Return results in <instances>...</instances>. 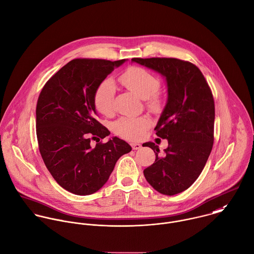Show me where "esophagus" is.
<instances>
[{
  "instance_id": "34e87169",
  "label": "esophagus",
  "mask_w": 254,
  "mask_h": 254,
  "mask_svg": "<svg viewBox=\"0 0 254 254\" xmlns=\"http://www.w3.org/2000/svg\"><path fill=\"white\" fill-rule=\"evenodd\" d=\"M130 145H131V147H132L133 150H137V149H139V148L141 147V145H140L139 143H136V142H131Z\"/></svg>"
}]
</instances>
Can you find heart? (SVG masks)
Wrapping results in <instances>:
<instances>
[{"mask_svg": "<svg viewBox=\"0 0 254 254\" xmlns=\"http://www.w3.org/2000/svg\"><path fill=\"white\" fill-rule=\"evenodd\" d=\"M119 80L130 92L144 99L147 108L155 110L160 106L161 98L157 93L160 88V80L151 72L141 67H130L120 76ZM115 93L116 88L111 79L104 80L97 87L94 94V105L100 114L108 116L113 113ZM151 124L152 122L147 116L123 117L115 122L114 130L124 138L135 140L143 136Z\"/></svg>", "mask_w": 254, "mask_h": 254, "instance_id": "obj_1", "label": "heart"}]
</instances>
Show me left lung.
<instances>
[{"mask_svg": "<svg viewBox=\"0 0 254 254\" xmlns=\"http://www.w3.org/2000/svg\"><path fill=\"white\" fill-rule=\"evenodd\" d=\"M161 73L167 82L168 101L155 127L157 136L168 140L161 156L158 145L152 165L143 170L147 182L159 193L172 196L188 189L202 173L214 144L215 102L201 70L177 58H132Z\"/></svg>", "mask_w": 254, "mask_h": 254, "instance_id": "8db88e82", "label": "left lung"}]
</instances>
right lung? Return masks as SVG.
Here are the masks:
<instances>
[{
  "mask_svg": "<svg viewBox=\"0 0 254 254\" xmlns=\"http://www.w3.org/2000/svg\"><path fill=\"white\" fill-rule=\"evenodd\" d=\"M126 60L76 58L43 86L36 104V136L54 180L76 195H90L108 181L118 159L131 150L125 140L100 139L110 131L98 121L97 87ZM97 143L90 145L92 140Z\"/></svg>",
  "mask_w": 254,
  "mask_h": 254,
  "instance_id": "add662e5",
  "label": "right lung"
}]
</instances>
